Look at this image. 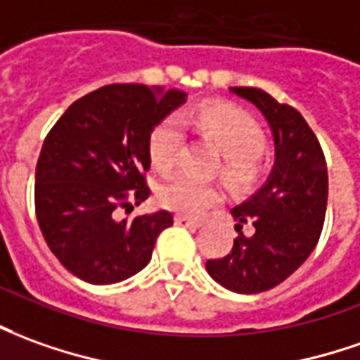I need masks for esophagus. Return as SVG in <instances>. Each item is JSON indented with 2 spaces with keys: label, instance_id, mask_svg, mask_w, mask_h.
<instances>
[{
  "label": "esophagus",
  "instance_id": "obj_1",
  "mask_svg": "<svg viewBox=\"0 0 360 360\" xmlns=\"http://www.w3.org/2000/svg\"><path fill=\"white\" fill-rule=\"evenodd\" d=\"M174 223L176 225H184V227H202L204 225L202 219H194V217H188V215H176Z\"/></svg>",
  "mask_w": 360,
  "mask_h": 360
}]
</instances>
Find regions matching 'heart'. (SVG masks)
Here are the masks:
<instances>
[{
    "label": "heart",
    "mask_w": 360,
    "mask_h": 360,
    "mask_svg": "<svg viewBox=\"0 0 360 360\" xmlns=\"http://www.w3.org/2000/svg\"><path fill=\"white\" fill-rule=\"evenodd\" d=\"M186 123L194 125L204 137L221 150V174L233 186L252 184L262 172L264 156V133L260 125L245 111L231 105H207L188 113ZM182 147L180 119L166 117L150 131L148 137V158L158 172L172 170ZM219 190L212 184H202L184 174L166 178L156 190L158 204L186 213L200 215L207 207L219 202Z\"/></svg>",
    "instance_id": "1"
}]
</instances>
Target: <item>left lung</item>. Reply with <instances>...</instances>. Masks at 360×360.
<instances>
[{
	"mask_svg": "<svg viewBox=\"0 0 360 360\" xmlns=\"http://www.w3.org/2000/svg\"><path fill=\"white\" fill-rule=\"evenodd\" d=\"M269 121L276 160L266 184L231 210L239 237L223 259L205 262L207 274L237 294L278 286L316 249L327 210V165L319 141L298 109L259 88H231ZM251 222L253 235L240 233Z\"/></svg>",
	"mask_w": 360,
	"mask_h": 360,
	"instance_id": "1",
	"label": "left lung"
}]
</instances>
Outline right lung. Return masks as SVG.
I'll return each instance as SVG.
<instances>
[{
    "mask_svg": "<svg viewBox=\"0 0 360 360\" xmlns=\"http://www.w3.org/2000/svg\"><path fill=\"white\" fill-rule=\"evenodd\" d=\"M186 94L109 84L62 113L44 139L37 174V221L52 255L84 282L115 284L143 270L156 237L172 225L160 212L117 219L150 194L148 137Z\"/></svg>",
    "mask_w": 360,
    "mask_h": 360,
    "instance_id": "1",
    "label": "right lung"
}]
</instances>
